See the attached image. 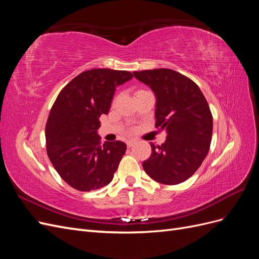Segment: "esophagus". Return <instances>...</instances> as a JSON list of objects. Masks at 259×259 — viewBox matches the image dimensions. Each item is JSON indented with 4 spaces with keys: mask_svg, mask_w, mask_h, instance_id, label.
<instances>
[{
    "mask_svg": "<svg viewBox=\"0 0 259 259\" xmlns=\"http://www.w3.org/2000/svg\"><path fill=\"white\" fill-rule=\"evenodd\" d=\"M135 143H136V142H135V140H133V139H131V140H128V142H127L126 144H127V147H128V148H131V147H133V146H134V145H135Z\"/></svg>",
    "mask_w": 259,
    "mask_h": 259,
    "instance_id": "1",
    "label": "esophagus"
}]
</instances>
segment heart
<instances>
[{
	"label": "heart",
	"instance_id": "heart-1",
	"mask_svg": "<svg viewBox=\"0 0 259 259\" xmlns=\"http://www.w3.org/2000/svg\"><path fill=\"white\" fill-rule=\"evenodd\" d=\"M140 91H143V90H140ZM114 101H115V100H114Z\"/></svg>",
	"mask_w": 259,
	"mask_h": 259
}]
</instances>
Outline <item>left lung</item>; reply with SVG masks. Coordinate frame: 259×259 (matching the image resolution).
I'll use <instances>...</instances> for the list:
<instances>
[{"label": "left lung", "instance_id": "1", "mask_svg": "<svg viewBox=\"0 0 259 259\" xmlns=\"http://www.w3.org/2000/svg\"><path fill=\"white\" fill-rule=\"evenodd\" d=\"M150 86L156 96L155 128L166 131L165 143L151 145V155L143 162L155 182L177 185L190 178L209 150L213 115L199 86L171 69L133 72Z\"/></svg>", "mask_w": 259, "mask_h": 259}]
</instances>
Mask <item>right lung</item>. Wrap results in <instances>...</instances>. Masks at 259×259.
I'll return each mask as SVG.
<instances>
[{
  "mask_svg": "<svg viewBox=\"0 0 259 259\" xmlns=\"http://www.w3.org/2000/svg\"><path fill=\"white\" fill-rule=\"evenodd\" d=\"M128 71L92 69L60 91L45 126L46 152L59 176L74 189L91 191L111 183L126 151L119 140L101 145L99 117L108 114L117 85Z\"/></svg>",
  "mask_w": 259,
  "mask_h": 259,
  "instance_id": "1",
  "label": "right lung"
}]
</instances>
